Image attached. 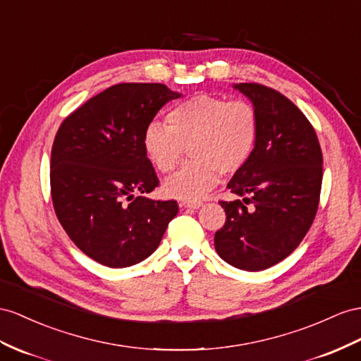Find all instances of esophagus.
Returning a JSON list of instances; mask_svg holds the SVG:
<instances>
[{
	"label": "esophagus",
	"instance_id": "34e87169",
	"mask_svg": "<svg viewBox=\"0 0 361 361\" xmlns=\"http://www.w3.org/2000/svg\"><path fill=\"white\" fill-rule=\"evenodd\" d=\"M180 206H183V207H189V209H200V207L202 206V202H200V201H193V202L188 201V202H181Z\"/></svg>",
	"mask_w": 361,
	"mask_h": 361
}]
</instances>
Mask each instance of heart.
<instances>
[{
    "instance_id": "obj_1",
    "label": "heart",
    "mask_w": 361,
    "mask_h": 361,
    "mask_svg": "<svg viewBox=\"0 0 361 361\" xmlns=\"http://www.w3.org/2000/svg\"><path fill=\"white\" fill-rule=\"evenodd\" d=\"M168 125L152 122L145 128L143 149L160 172H171L189 147V160L166 178L168 197L198 201L216 186L219 172L241 171L255 151L259 117L244 100L230 102L207 92L178 102L166 116Z\"/></svg>"
}]
</instances>
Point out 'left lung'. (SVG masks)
<instances>
[{
	"instance_id": "8db88e82",
	"label": "left lung",
	"mask_w": 361,
	"mask_h": 361,
	"mask_svg": "<svg viewBox=\"0 0 361 361\" xmlns=\"http://www.w3.org/2000/svg\"><path fill=\"white\" fill-rule=\"evenodd\" d=\"M233 88L256 108L259 133L250 160L227 184L243 201L219 202L227 218L215 233V250L239 270L261 271L291 255L310 230L323 159L316 131L290 99L259 84Z\"/></svg>"
}]
</instances>
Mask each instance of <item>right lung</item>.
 <instances>
[{
	"instance_id": "add662e5",
	"label": "right lung",
	"mask_w": 361,
	"mask_h": 361,
	"mask_svg": "<svg viewBox=\"0 0 361 361\" xmlns=\"http://www.w3.org/2000/svg\"><path fill=\"white\" fill-rule=\"evenodd\" d=\"M180 92L163 84H118L63 120L54 137L50 184L70 239L96 262L125 269L160 245L177 201H154L159 186L143 133Z\"/></svg>"
}]
</instances>
